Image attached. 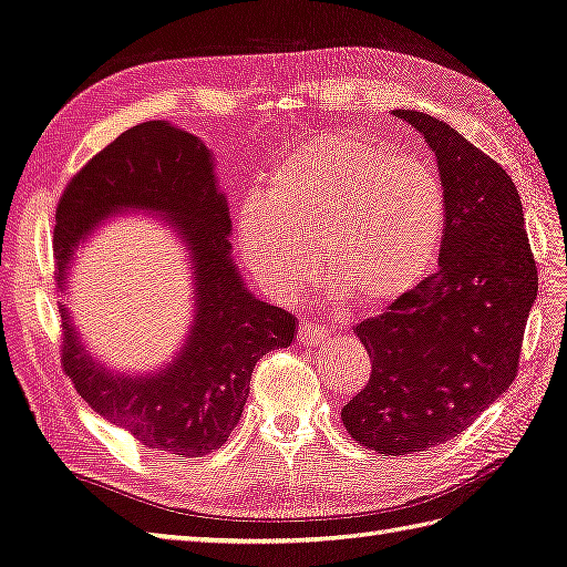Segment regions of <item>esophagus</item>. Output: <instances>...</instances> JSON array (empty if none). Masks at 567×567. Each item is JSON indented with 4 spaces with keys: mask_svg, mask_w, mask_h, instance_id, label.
<instances>
[{
    "mask_svg": "<svg viewBox=\"0 0 567 567\" xmlns=\"http://www.w3.org/2000/svg\"><path fill=\"white\" fill-rule=\"evenodd\" d=\"M297 340L301 346L313 348V346H323L328 340V333L316 323H301L299 331H297Z\"/></svg>",
    "mask_w": 567,
    "mask_h": 567,
    "instance_id": "esophagus-1",
    "label": "esophagus"
}]
</instances>
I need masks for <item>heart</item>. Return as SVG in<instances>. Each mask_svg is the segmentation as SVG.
<instances>
[{"label": "heart", "instance_id": "b5f03b06", "mask_svg": "<svg viewBox=\"0 0 567 567\" xmlns=\"http://www.w3.org/2000/svg\"><path fill=\"white\" fill-rule=\"evenodd\" d=\"M446 224L444 186L427 162L354 135L287 154L236 217V241L268 295L295 299L319 275L336 299L389 307L425 280Z\"/></svg>", "mask_w": 567, "mask_h": 567}]
</instances>
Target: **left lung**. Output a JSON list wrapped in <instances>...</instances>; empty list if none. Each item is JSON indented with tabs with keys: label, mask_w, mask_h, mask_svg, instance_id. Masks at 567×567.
Returning <instances> with one entry per match:
<instances>
[{
	"label": "left lung",
	"mask_w": 567,
	"mask_h": 567,
	"mask_svg": "<svg viewBox=\"0 0 567 567\" xmlns=\"http://www.w3.org/2000/svg\"><path fill=\"white\" fill-rule=\"evenodd\" d=\"M393 115L437 156L446 195L440 268L354 326L372 374L340 417L367 450L403 456L456 437L509 389L538 275L507 171L437 117Z\"/></svg>",
	"instance_id": "1"
}]
</instances>
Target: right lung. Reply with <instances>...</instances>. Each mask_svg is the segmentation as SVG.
<instances>
[{
    "instance_id": "1",
    "label": "right lung",
    "mask_w": 567,
    "mask_h": 567,
    "mask_svg": "<svg viewBox=\"0 0 567 567\" xmlns=\"http://www.w3.org/2000/svg\"><path fill=\"white\" fill-rule=\"evenodd\" d=\"M162 215L186 244L193 323L178 354L154 374H115L91 358L60 301L62 367L74 389L109 423L152 450L203 456L227 442L241 420L256 362L295 340L292 313L248 292L231 258L227 195L203 140L150 121L99 152L64 188L58 205L55 280L68 292L74 256L101 221L117 213Z\"/></svg>"
}]
</instances>
